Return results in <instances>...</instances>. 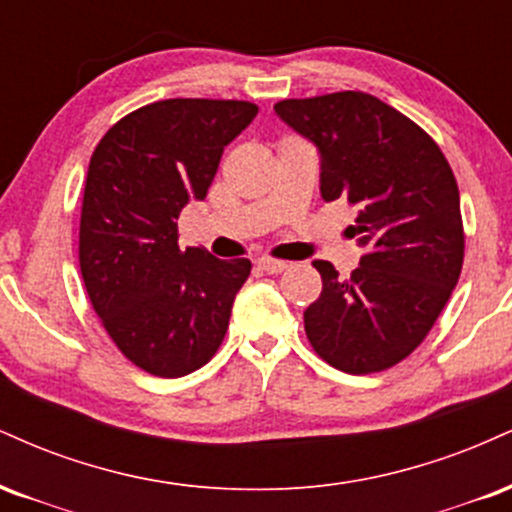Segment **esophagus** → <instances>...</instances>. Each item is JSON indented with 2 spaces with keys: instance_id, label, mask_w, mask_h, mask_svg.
<instances>
[{
  "instance_id": "34e87169",
  "label": "esophagus",
  "mask_w": 512,
  "mask_h": 512,
  "mask_svg": "<svg viewBox=\"0 0 512 512\" xmlns=\"http://www.w3.org/2000/svg\"><path fill=\"white\" fill-rule=\"evenodd\" d=\"M256 266H258V270H263V273H268V275H278V273H282V270L290 268V263H285V261H275V258H258Z\"/></svg>"
}]
</instances>
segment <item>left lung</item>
<instances>
[{
	"instance_id": "left-lung-1",
	"label": "left lung",
	"mask_w": 512,
	"mask_h": 512,
	"mask_svg": "<svg viewBox=\"0 0 512 512\" xmlns=\"http://www.w3.org/2000/svg\"><path fill=\"white\" fill-rule=\"evenodd\" d=\"M321 153V196L359 208L362 266L338 278L314 261L323 290L304 330L323 362L376 374L422 345L465 261L460 191L446 155L419 124L362 90L275 102Z\"/></svg>"
}]
</instances>
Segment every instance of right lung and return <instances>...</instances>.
<instances>
[{"label": "right lung", "instance_id": "right-lung-1", "mask_svg": "<svg viewBox=\"0 0 512 512\" xmlns=\"http://www.w3.org/2000/svg\"><path fill=\"white\" fill-rule=\"evenodd\" d=\"M258 107L246 100L172 98L138 107L90 155L78 227L88 299L138 369L179 378L213 359L230 326L246 258L179 249L177 220L206 198L222 150Z\"/></svg>", "mask_w": 512, "mask_h": 512}]
</instances>
